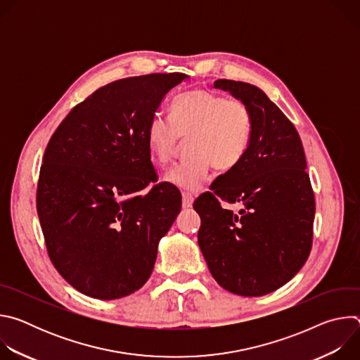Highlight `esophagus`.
Segmentation results:
<instances>
[{"instance_id": "1", "label": "esophagus", "mask_w": 360, "mask_h": 360, "mask_svg": "<svg viewBox=\"0 0 360 360\" xmlns=\"http://www.w3.org/2000/svg\"><path fill=\"white\" fill-rule=\"evenodd\" d=\"M192 203H193V196L191 193L184 192L182 193V207L184 208H191Z\"/></svg>"}]
</instances>
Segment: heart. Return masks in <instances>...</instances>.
Listing matches in <instances>:
<instances>
[{"label": "heart", "mask_w": 360, "mask_h": 360, "mask_svg": "<svg viewBox=\"0 0 360 360\" xmlns=\"http://www.w3.org/2000/svg\"><path fill=\"white\" fill-rule=\"evenodd\" d=\"M253 118L240 99L195 89L176 96L169 117H152L145 139L152 161L167 165L186 139L188 155L168 169L165 181L184 191H196L208 178L211 167L235 168L249 148Z\"/></svg>", "instance_id": "b5f03b06"}]
</instances>
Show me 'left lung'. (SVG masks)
<instances>
[{
	"label": "left lung",
	"instance_id": "obj_1",
	"mask_svg": "<svg viewBox=\"0 0 360 360\" xmlns=\"http://www.w3.org/2000/svg\"><path fill=\"white\" fill-rule=\"evenodd\" d=\"M249 107L252 139L242 161L200 195L198 245L215 281L240 296H264L289 282L311 253L315 195L293 124L258 86L218 79ZM240 202L239 213L219 199Z\"/></svg>",
	"mask_w": 360,
	"mask_h": 360
}]
</instances>
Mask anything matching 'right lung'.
<instances>
[{"label": "right lung", "mask_w": 360, "mask_h": 360, "mask_svg": "<svg viewBox=\"0 0 360 360\" xmlns=\"http://www.w3.org/2000/svg\"><path fill=\"white\" fill-rule=\"evenodd\" d=\"M188 75L114 81L78 104L51 136L37 212L51 262L78 292L111 300L143 286L181 193L150 162L145 132L165 95Z\"/></svg>", "instance_id": "right-lung-1"}]
</instances>
